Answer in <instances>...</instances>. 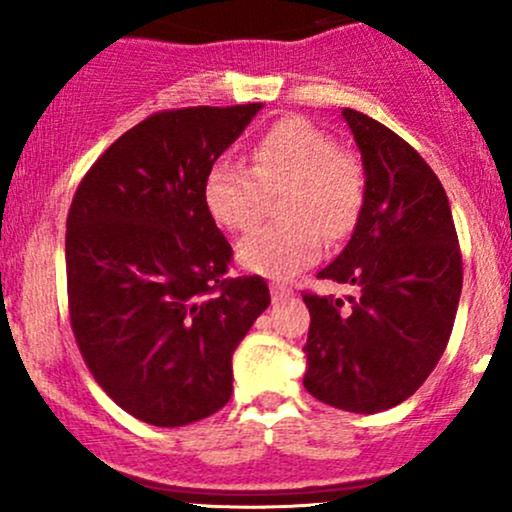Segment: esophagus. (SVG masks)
<instances>
[{
    "instance_id": "esophagus-1",
    "label": "esophagus",
    "mask_w": 512,
    "mask_h": 512,
    "mask_svg": "<svg viewBox=\"0 0 512 512\" xmlns=\"http://www.w3.org/2000/svg\"><path fill=\"white\" fill-rule=\"evenodd\" d=\"M291 289L289 286H284V284H272V298H274V303L276 301H284V298H289L291 296Z\"/></svg>"
}]
</instances>
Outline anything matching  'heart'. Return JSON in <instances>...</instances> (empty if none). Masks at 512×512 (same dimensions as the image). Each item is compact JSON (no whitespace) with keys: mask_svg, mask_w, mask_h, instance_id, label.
<instances>
[{"mask_svg":"<svg viewBox=\"0 0 512 512\" xmlns=\"http://www.w3.org/2000/svg\"><path fill=\"white\" fill-rule=\"evenodd\" d=\"M252 168L231 158L211 163L204 204L216 223L233 233L255 228L279 195L281 221L257 228L238 245L252 272L293 276L320 257L327 240H344L361 219L366 170L325 127L301 115L269 125L250 149Z\"/></svg>","mask_w":512,"mask_h":512,"instance_id":"heart-1","label":"heart"}]
</instances>
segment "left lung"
<instances>
[{"label": "left lung", "instance_id": "1", "mask_svg": "<svg viewBox=\"0 0 512 512\" xmlns=\"http://www.w3.org/2000/svg\"><path fill=\"white\" fill-rule=\"evenodd\" d=\"M366 168V202L342 255L317 279L354 286L349 303L303 291L310 310L303 385L356 414L414 395L448 346L462 252L443 185L414 146L344 108Z\"/></svg>", "mask_w": 512, "mask_h": 512}]
</instances>
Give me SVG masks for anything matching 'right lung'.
I'll return each instance as SVG.
<instances>
[{"mask_svg":"<svg viewBox=\"0 0 512 512\" xmlns=\"http://www.w3.org/2000/svg\"><path fill=\"white\" fill-rule=\"evenodd\" d=\"M260 103L161 110L127 129L67 214L69 322L96 383L151 426L207 419L231 399V358L272 298L231 276L233 248L204 204L211 163Z\"/></svg>","mask_w":512,"mask_h":512,"instance_id":"1","label":"right lung"}]
</instances>
